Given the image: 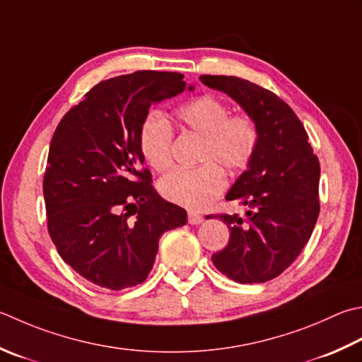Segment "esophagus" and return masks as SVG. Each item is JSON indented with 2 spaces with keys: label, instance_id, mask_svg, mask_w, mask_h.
I'll return each instance as SVG.
<instances>
[{
  "label": "esophagus",
  "instance_id": "34e87169",
  "mask_svg": "<svg viewBox=\"0 0 362 362\" xmlns=\"http://www.w3.org/2000/svg\"><path fill=\"white\" fill-rule=\"evenodd\" d=\"M204 216L199 214H194V211H189L188 214V223L189 224H201Z\"/></svg>",
  "mask_w": 362,
  "mask_h": 362
}]
</instances>
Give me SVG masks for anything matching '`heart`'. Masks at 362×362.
I'll return each mask as SVG.
<instances>
[{
    "label": "heart",
    "mask_w": 362,
    "mask_h": 362,
    "mask_svg": "<svg viewBox=\"0 0 362 362\" xmlns=\"http://www.w3.org/2000/svg\"><path fill=\"white\" fill-rule=\"evenodd\" d=\"M185 129L202 136L197 168H175L158 183L166 201L187 209H204L226 188V171L237 173L250 166L257 151L259 130L247 115H230L228 105L211 95H202L182 105L175 112ZM144 158L155 171H165L173 160V130L165 119L148 116L139 133Z\"/></svg>",
    "instance_id": "b5f03b06"
}]
</instances>
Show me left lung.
Returning a JSON list of instances; mask_svg holds the SVG:
<instances>
[{
	"mask_svg": "<svg viewBox=\"0 0 362 362\" xmlns=\"http://www.w3.org/2000/svg\"><path fill=\"white\" fill-rule=\"evenodd\" d=\"M201 81L232 97L259 130L252 161L226 196L246 211L216 215L230 237L211 262L240 284L267 282L293 264L313 235L320 163L301 120L274 92L237 76L202 75Z\"/></svg>",
	"mask_w": 362,
	"mask_h": 362,
	"instance_id": "1",
	"label": "left lung"
}]
</instances>
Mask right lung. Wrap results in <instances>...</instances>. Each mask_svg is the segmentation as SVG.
Here are the masks:
<instances>
[{
	"mask_svg": "<svg viewBox=\"0 0 362 362\" xmlns=\"http://www.w3.org/2000/svg\"><path fill=\"white\" fill-rule=\"evenodd\" d=\"M185 88L175 72L110 78L56 127L44 175L48 233L62 260L92 284L122 290L144 282L160 237L187 224V211L153 189L139 144L148 106Z\"/></svg>",
	"mask_w": 362,
	"mask_h": 362,
	"instance_id": "right-lung-1",
	"label": "right lung"
}]
</instances>
